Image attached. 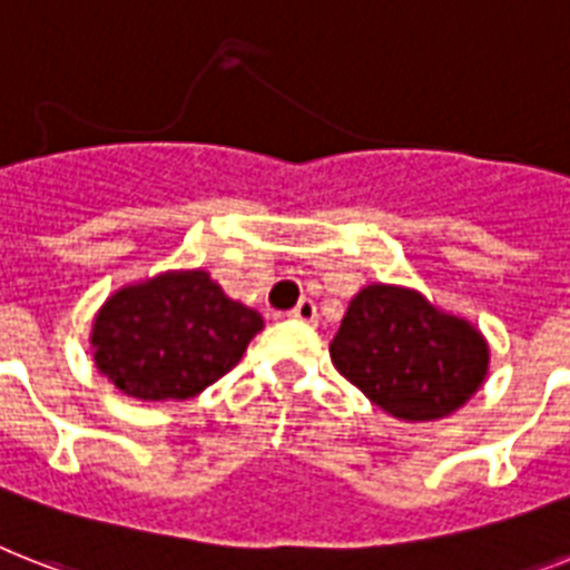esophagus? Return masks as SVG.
Here are the masks:
<instances>
[{"mask_svg": "<svg viewBox=\"0 0 570 570\" xmlns=\"http://www.w3.org/2000/svg\"><path fill=\"white\" fill-rule=\"evenodd\" d=\"M289 316H293L295 322H307V325H313V322H316V318H318V309H316V304H313V301H309V298H301L298 304H295V307L289 309Z\"/></svg>", "mask_w": 570, "mask_h": 570, "instance_id": "obj_1", "label": "esophagus"}]
</instances>
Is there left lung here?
Returning <instances> with one entry per match:
<instances>
[{
	"mask_svg": "<svg viewBox=\"0 0 570 570\" xmlns=\"http://www.w3.org/2000/svg\"><path fill=\"white\" fill-rule=\"evenodd\" d=\"M331 360L383 413L436 421L478 395L489 342L469 318L439 309L413 286L365 284L348 301Z\"/></svg>",
	"mask_w": 570,
	"mask_h": 570,
	"instance_id": "1",
	"label": "left lung"
}]
</instances>
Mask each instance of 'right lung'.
<instances>
[{"label":"right lung","instance_id":"right-lung-1","mask_svg":"<svg viewBox=\"0 0 570 570\" xmlns=\"http://www.w3.org/2000/svg\"><path fill=\"white\" fill-rule=\"evenodd\" d=\"M261 331V313L228 298L210 272L169 269L110 293L90 348L122 395L187 401L228 374Z\"/></svg>","mask_w":570,"mask_h":570}]
</instances>
